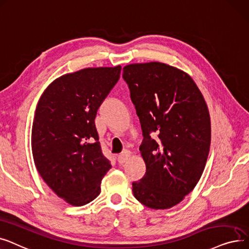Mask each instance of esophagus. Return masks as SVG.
Segmentation results:
<instances>
[{
	"label": "esophagus",
	"mask_w": 249,
	"mask_h": 249,
	"mask_svg": "<svg viewBox=\"0 0 249 249\" xmlns=\"http://www.w3.org/2000/svg\"><path fill=\"white\" fill-rule=\"evenodd\" d=\"M131 156H132L131 152L127 151V150H124L122 154H120V155H118L117 160H118V162H120L121 164H123V163L126 162L129 158H131Z\"/></svg>",
	"instance_id": "1"
}]
</instances>
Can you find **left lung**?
I'll return each mask as SVG.
<instances>
[{
  "mask_svg": "<svg viewBox=\"0 0 249 249\" xmlns=\"http://www.w3.org/2000/svg\"><path fill=\"white\" fill-rule=\"evenodd\" d=\"M123 71L144 136L140 151L146 174L133 182L134 196L151 209L172 208L196 187L206 167L207 103L192 77L176 67L150 62Z\"/></svg>",
  "mask_w": 249,
  "mask_h": 249,
  "instance_id": "obj_1",
  "label": "left lung"
}]
</instances>
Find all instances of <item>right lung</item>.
<instances>
[{"label": "right lung", "mask_w": 249, "mask_h": 249, "mask_svg": "<svg viewBox=\"0 0 249 249\" xmlns=\"http://www.w3.org/2000/svg\"><path fill=\"white\" fill-rule=\"evenodd\" d=\"M121 70L118 65L65 74L46 87L37 102L31 131L35 167L53 192L72 206L95 199L111 168L94 120Z\"/></svg>", "instance_id": "add662e5"}]
</instances>
